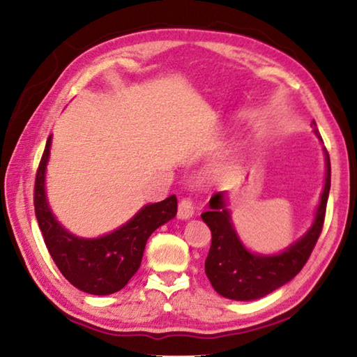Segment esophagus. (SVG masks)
Returning <instances> with one entry per match:
<instances>
[{
  "instance_id": "34e87169",
  "label": "esophagus",
  "mask_w": 357,
  "mask_h": 357,
  "mask_svg": "<svg viewBox=\"0 0 357 357\" xmlns=\"http://www.w3.org/2000/svg\"><path fill=\"white\" fill-rule=\"evenodd\" d=\"M195 213V208H193V202L190 198H183V200L179 202V206H178V217L179 219H190V217Z\"/></svg>"
}]
</instances>
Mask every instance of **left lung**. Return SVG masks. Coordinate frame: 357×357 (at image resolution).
<instances>
[{
    "label": "left lung",
    "mask_w": 357,
    "mask_h": 357,
    "mask_svg": "<svg viewBox=\"0 0 357 357\" xmlns=\"http://www.w3.org/2000/svg\"><path fill=\"white\" fill-rule=\"evenodd\" d=\"M312 124L317 126L315 121ZM315 134L319 137L318 129ZM329 189L331 160L326 151V184L315 222L298 243L273 257L255 255L245 249L229 220L223 192L214 193L209 200V211L202 214V219L208 223L213 234L211 249L204 261V273L215 291L228 299L252 301L273 293L291 280L304 268L321 234Z\"/></svg>",
    "instance_id": "1"
}]
</instances>
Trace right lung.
Returning <instances> with one entry per match:
<instances>
[{
    "label": "right lung",
    "instance_id": "add662e5",
    "mask_svg": "<svg viewBox=\"0 0 357 357\" xmlns=\"http://www.w3.org/2000/svg\"><path fill=\"white\" fill-rule=\"evenodd\" d=\"M48 137L34 184V211L53 261L72 285L84 293L104 296L128 285L142 264L144 245L154 229L178 213L176 195L146 204L126 225L98 239L77 238L52 214L45 198V167L50 154Z\"/></svg>",
    "mask_w": 357,
    "mask_h": 357
}]
</instances>
